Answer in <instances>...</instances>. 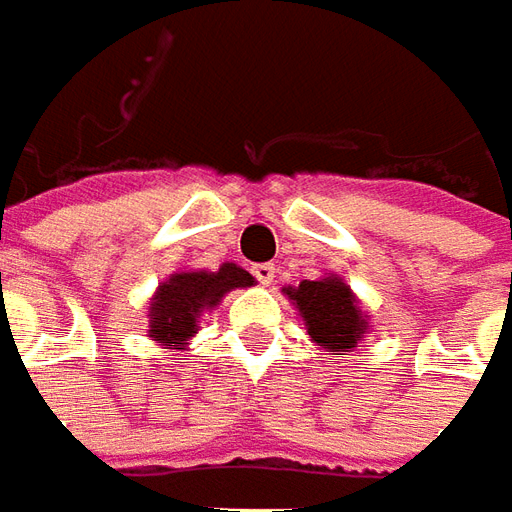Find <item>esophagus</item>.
Instances as JSON below:
<instances>
[{"mask_svg": "<svg viewBox=\"0 0 512 512\" xmlns=\"http://www.w3.org/2000/svg\"><path fill=\"white\" fill-rule=\"evenodd\" d=\"M253 278L259 283H272V278H275V264H270V261H261V264H253Z\"/></svg>", "mask_w": 512, "mask_h": 512, "instance_id": "obj_1", "label": "esophagus"}]
</instances>
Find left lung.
I'll list each match as a JSON object with an SVG mask.
<instances>
[{"label":"left lung","instance_id":"left-lung-1","mask_svg":"<svg viewBox=\"0 0 512 512\" xmlns=\"http://www.w3.org/2000/svg\"><path fill=\"white\" fill-rule=\"evenodd\" d=\"M286 292L300 308L308 335L324 349L330 352L354 349V343L365 333L368 322L354 305V294L349 292V286L338 278L302 281L297 289H286Z\"/></svg>","mask_w":512,"mask_h":512}]
</instances>
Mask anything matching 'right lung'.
Here are the masks:
<instances>
[{
    "instance_id": "1",
    "label": "right lung",
    "mask_w": 512,
    "mask_h": 512,
    "mask_svg": "<svg viewBox=\"0 0 512 512\" xmlns=\"http://www.w3.org/2000/svg\"><path fill=\"white\" fill-rule=\"evenodd\" d=\"M253 286L251 272L237 264H223L218 272H177L163 283L149 308V335L163 346L196 333V319L204 308H215L231 289Z\"/></svg>"
}]
</instances>
